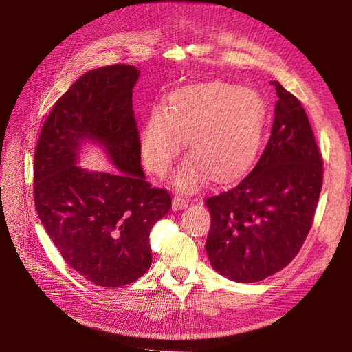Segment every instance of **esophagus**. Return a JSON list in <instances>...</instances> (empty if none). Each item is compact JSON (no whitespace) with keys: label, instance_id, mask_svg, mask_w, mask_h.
Returning a JSON list of instances; mask_svg holds the SVG:
<instances>
[{"label":"esophagus","instance_id":"34e87169","mask_svg":"<svg viewBox=\"0 0 352 352\" xmlns=\"http://www.w3.org/2000/svg\"><path fill=\"white\" fill-rule=\"evenodd\" d=\"M188 206V199L182 197V196H174L173 199V209L178 210V209H184Z\"/></svg>","mask_w":352,"mask_h":352}]
</instances>
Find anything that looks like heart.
Listing matches in <instances>:
<instances>
[{
    "label": "heart",
    "mask_w": 352,
    "mask_h": 352,
    "mask_svg": "<svg viewBox=\"0 0 352 352\" xmlns=\"http://www.w3.org/2000/svg\"><path fill=\"white\" fill-rule=\"evenodd\" d=\"M265 104L254 89L210 82L186 89L156 106L140 131L146 168L165 175L187 140L190 153L174 175L177 187L188 190L210 175L224 182L254 162L263 140Z\"/></svg>",
    "instance_id": "heart-1"
}]
</instances>
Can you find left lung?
<instances>
[{"mask_svg": "<svg viewBox=\"0 0 352 352\" xmlns=\"http://www.w3.org/2000/svg\"><path fill=\"white\" fill-rule=\"evenodd\" d=\"M274 122L256 165L206 199V252L214 270L240 283L283 270L302 248L323 186V156L302 103L277 81Z\"/></svg>", "mask_w": 352, "mask_h": 352, "instance_id": "left-lung-1", "label": "left lung"}]
</instances>
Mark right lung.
I'll list each match as a JSON object with an SVG mask.
<instances>
[{
    "mask_svg": "<svg viewBox=\"0 0 352 352\" xmlns=\"http://www.w3.org/2000/svg\"><path fill=\"white\" fill-rule=\"evenodd\" d=\"M140 72L112 65L84 74L60 97L41 128L34 200L50 239L79 276L102 287L135 282L152 265L150 230L170 209L142 168L133 88ZM104 147L119 173L75 166L78 146Z\"/></svg>",
    "mask_w": 352,
    "mask_h": 352,
    "instance_id": "add662e5",
    "label": "right lung"
}]
</instances>
